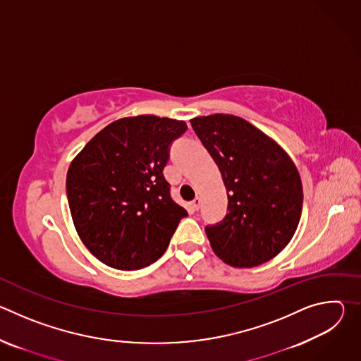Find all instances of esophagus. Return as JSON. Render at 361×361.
I'll use <instances>...</instances> for the list:
<instances>
[{
  "mask_svg": "<svg viewBox=\"0 0 361 361\" xmlns=\"http://www.w3.org/2000/svg\"><path fill=\"white\" fill-rule=\"evenodd\" d=\"M200 205H201V197H195L192 201H191V207L194 209V210H198L200 209Z\"/></svg>",
  "mask_w": 361,
  "mask_h": 361,
  "instance_id": "obj_1",
  "label": "esophagus"
}]
</instances>
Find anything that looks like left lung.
Segmentation results:
<instances>
[{"label":"left lung","instance_id":"1","mask_svg":"<svg viewBox=\"0 0 361 361\" xmlns=\"http://www.w3.org/2000/svg\"><path fill=\"white\" fill-rule=\"evenodd\" d=\"M223 176L228 213L205 227L217 257L238 269L260 266L293 238L302 209L300 174L267 134L231 114L190 120Z\"/></svg>","mask_w":361,"mask_h":361}]
</instances>
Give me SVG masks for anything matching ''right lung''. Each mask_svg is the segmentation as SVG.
Returning <instances> with one entry per match:
<instances>
[{"mask_svg": "<svg viewBox=\"0 0 361 361\" xmlns=\"http://www.w3.org/2000/svg\"><path fill=\"white\" fill-rule=\"evenodd\" d=\"M184 121L137 116L95 134L71 161L67 197L75 230L109 267L138 270L157 262L185 209L170 195L163 170Z\"/></svg>", "mask_w": 361, "mask_h": 361, "instance_id": "right-lung-1", "label": "right lung"}]
</instances>
